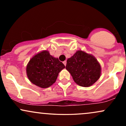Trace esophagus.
I'll list each match as a JSON object with an SVG mask.
<instances>
[{
	"instance_id": "esophagus-1",
	"label": "esophagus",
	"mask_w": 126,
	"mask_h": 126,
	"mask_svg": "<svg viewBox=\"0 0 126 126\" xmlns=\"http://www.w3.org/2000/svg\"><path fill=\"white\" fill-rule=\"evenodd\" d=\"M66 63H67V62H66V61H64V62H63V64H64V66H66Z\"/></svg>"
}]
</instances>
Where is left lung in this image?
Segmentation results:
<instances>
[{
    "instance_id": "8db88e82",
    "label": "left lung",
    "mask_w": 126,
    "mask_h": 126,
    "mask_svg": "<svg viewBox=\"0 0 126 126\" xmlns=\"http://www.w3.org/2000/svg\"><path fill=\"white\" fill-rule=\"evenodd\" d=\"M66 69L79 86L88 87L98 80L101 75V66L96 59L84 51H78L68 59Z\"/></svg>"
}]
</instances>
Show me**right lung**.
Listing matches in <instances>:
<instances>
[{"label":"right lung","instance_id":"obj_1","mask_svg":"<svg viewBox=\"0 0 126 126\" xmlns=\"http://www.w3.org/2000/svg\"><path fill=\"white\" fill-rule=\"evenodd\" d=\"M64 67L58 59L53 57L48 51H43L30 60L27 66V73L33 84L46 88L56 82L59 73Z\"/></svg>","mask_w":126,"mask_h":126}]
</instances>
